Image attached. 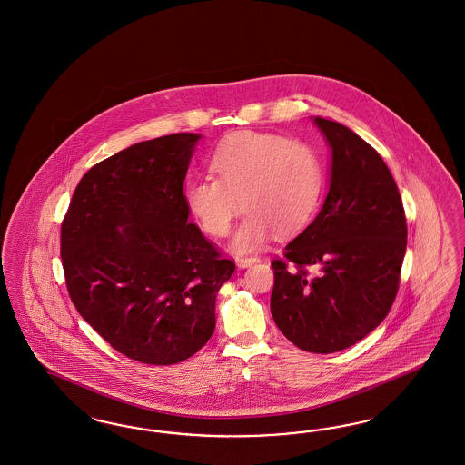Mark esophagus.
Segmentation results:
<instances>
[{
    "mask_svg": "<svg viewBox=\"0 0 465 465\" xmlns=\"http://www.w3.org/2000/svg\"><path fill=\"white\" fill-rule=\"evenodd\" d=\"M258 258L256 256H237V266L239 268H247V266H251V264H254V262H258Z\"/></svg>",
    "mask_w": 465,
    "mask_h": 465,
    "instance_id": "esophagus-1",
    "label": "esophagus"
}]
</instances>
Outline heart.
Listing matches in <instances>:
<instances>
[{"mask_svg": "<svg viewBox=\"0 0 465 465\" xmlns=\"http://www.w3.org/2000/svg\"><path fill=\"white\" fill-rule=\"evenodd\" d=\"M214 176L186 188L192 216L213 237H224L242 205L247 209L232 239L237 252L261 249L275 230L298 232L315 216L323 192V164L312 145L277 133L242 131L211 157Z\"/></svg>", "mask_w": 465, "mask_h": 465, "instance_id": "b5f03b06", "label": "heart"}]
</instances>
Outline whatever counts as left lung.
Segmentation results:
<instances>
[{
	"label": "left lung",
	"instance_id": "8db88e82",
	"mask_svg": "<svg viewBox=\"0 0 465 465\" xmlns=\"http://www.w3.org/2000/svg\"><path fill=\"white\" fill-rule=\"evenodd\" d=\"M331 150L329 192L315 220L272 262V315L292 344L335 353L390 313L407 251V220L377 150L332 119L313 117ZM313 265L312 276L307 266Z\"/></svg>",
	"mask_w": 465,
	"mask_h": 465
}]
</instances>
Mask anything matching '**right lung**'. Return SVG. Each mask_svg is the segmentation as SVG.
<instances>
[{"label":"right lung","mask_w":465,"mask_h":465,"mask_svg":"<svg viewBox=\"0 0 465 465\" xmlns=\"http://www.w3.org/2000/svg\"><path fill=\"white\" fill-rule=\"evenodd\" d=\"M201 138L159 136L98 163L62 223L75 310L114 350L149 365L180 363L204 346L235 272L188 223L183 183Z\"/></svg>","instance_id":"obj_1"}]
</instances>
